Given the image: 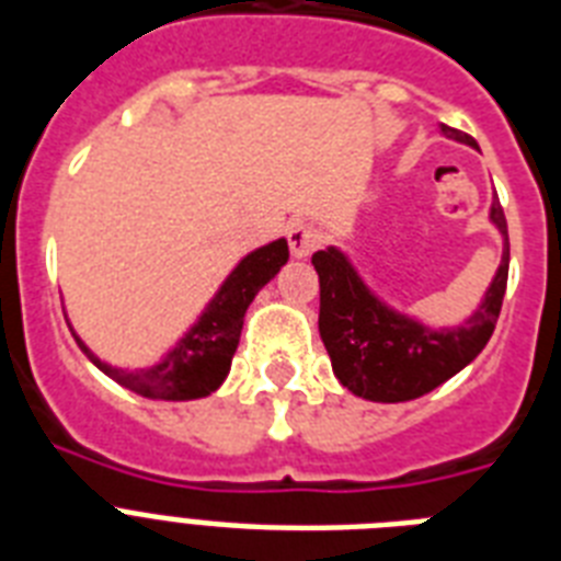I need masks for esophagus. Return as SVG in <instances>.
Segmentation results:
<instances>
[{
  "label": "esophagus",
  "instance_id": "34e87169",
  "mask_svg": "<svg viewBox=\"0 0 561 561\" xmlns=\"http://www.w3.org/2000/svg\"><path fill=\"white\" fill-rule=\"evenodd\" d=\"M289 252H293V257H309V254L316 252V245L321 243V234H318V228L312 226H304V222H295L293 228H289Z\"/></svg>",
  "mask_w": 561,
  "mask_h": 561
}]
</instances>
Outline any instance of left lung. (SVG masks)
I'll return each instance as SVG.
<instances>
[{
    "label": "left lung",
    "mask_w": 561,
    "mask_h": 561,
    "mask_svg": "<svg viewBox=\"0 0 561 561\" xmlns=\"http://www.w3.org/2000/svg\"><path fill=\"white\" fill-rule=\"evenodd\" d=\"M440 133L460 145L478 147L474 138L460 129L440 127ZM490 222L504 240L499 272L472 316L463 318V324L440 330L388 307L370 293L342 249L327 245L312 254L321 284L318 333L330 353L333 374L347 391L370 402L416 400L463 370L486 347L507 293L510 272L507 219L499 199L490 205Z\"/></svg>",
    "instance_id": "1"
}]
</instances>
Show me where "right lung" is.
<instances>
[{
  "mask_svg": "<svg viewBox=\"0 0 561 561\" xmlns=\"http://www.w3.org/2000/svg\"><path fill=\"white\" fill-rule=\"evenodd\" d=\"M286 260H289V245L284 237L245 254L214 293L203 316L196 318L191 330L150 367L110 365L89 351L87 342L75 333V327L69 324V330L89 362L110 379L124 385L127 391L147 400H203L226 382L231 358L240 344L245 309L254 301V295L280 272Z\"/></svg>",
  "mask_w": 561,
  "mask_h": 561,
  "instance_id": "obj_1",
  "label": "right lung"
}]
</instances>
